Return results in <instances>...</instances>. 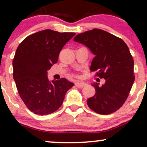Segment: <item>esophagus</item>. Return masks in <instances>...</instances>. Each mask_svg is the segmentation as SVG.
Returning a JSON list of instances; mask_svg holds the SVG:
<instances>
[{
  "label": "esophagus",
  "instance_id": "1",
  "mask_svg": "<svg viewBox=\"0 0 147 147\" xmlns=\"http://www.w3.org/2000/svg\"><path fill=\"white\" fill-rule=\"evenodd\" d=\"M86 85V84L85 82H77L75 83V86L77 88H82V87L85 86Z\"/></svg>",
  "mask_w": 147,
  "mask_h": 147
}]
</instances>
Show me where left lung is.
<instances>
[{"label":"left lung","instance_id":"1","mask_svg":"<svg viewBox=\"0 0 147 147\" xmlns=\"http://www.w3.org/2000/svg\"><path fill=\"white\" fill-rule=\"evenodd\" d=\"M74 41L90 49L95 55L90 65L96 76L105 79L102 86L92 84L95 95L88 99L89 108L97 113L115 112L126 102L135 80L134 61L127 45L120 38L100 29L77 34Z\"/></svg>","mask_w":147,"mask_h":147}]
</instances>
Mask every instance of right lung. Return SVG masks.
Masks as SVG:
<instances>
[{
  "label": "right lung",
  "instance_id": "add662e5",
  "mask_svg": "<svg viewBox=\"0 0 147 147\" xmlns=\"http://www.w3.org/2000/svg\"><path fill=\"white\" fill-rule=\"evenodd\" d=\"M75 35L44 30L30 35L20 43L13 60V77L20 97L34 113L55 112L74 84L66 79L50 81L48 70L58 61L64 45Z\"/></svg>",
  "mask_w": 147,
  "mask_h": 147
}]
</instances>
